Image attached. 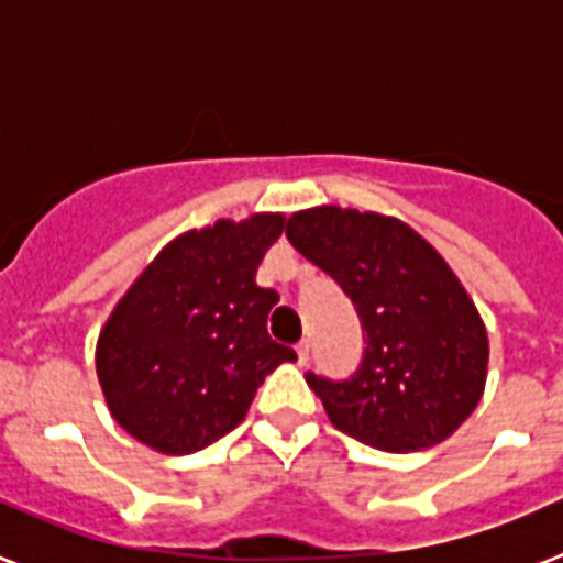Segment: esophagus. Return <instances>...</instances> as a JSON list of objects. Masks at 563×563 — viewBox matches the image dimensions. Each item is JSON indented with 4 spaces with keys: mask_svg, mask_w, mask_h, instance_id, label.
I'll return each mask as SVG.
<instances>
[{
    "mask_svg": "<svg viewBox=\"0 0 563 563\" xmlns=\"http://www.w3.org/2000/svg\"><path fill=\"white\" fill-rule=\"evenodd\" d=\"M296 352H298V363L305 366V363L310 361V341H301V343H298Z\"/></svg>",
    "mask_w": 563,
    "mask_h": 563,
    "instance_id": "esophagus-1",
    "label": "esophagus"
}]
</instances>
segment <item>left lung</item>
I'll return each instance as SVG.
<instances>
[{
	"label": "left lung",
	"mask_w": 563,
	"mask_h": 563,
	"mask_svg": "<svg viewBox=\"0 0 563 563\" xmlns=\"http://www.w3.org/2000/svg\"><path fill=\"white\" fill-rule=\"evenodd\" d=\"M285 233L335 278L363 327L355 375L307 372L332 426L395 454L454 434L485 391L487 332L449 262L406 222L355 208H307Z\"/></svg>",
	"instance_id": "1"
}]
</instances>
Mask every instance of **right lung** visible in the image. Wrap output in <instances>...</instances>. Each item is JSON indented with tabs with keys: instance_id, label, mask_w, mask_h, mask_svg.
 Wrapping results in <instances>:
<instances>
[{
	"instance_id": "add662e5",
	"label": "right lung",
	"mask_w": 563,
	"mask_h": 563,
	"mask_svg": "<svg viewBox=\"0 0 563 563\" xmlns=\"http://www.w3.org/2000/svg\"><path fill=\"white\" fill-rule=\"evenodd\" d=\"M282 213L220 220L172 239L103 324L96 369L112 417L163 454H194L245 420L290 346L267 335L276 290L256 267Z\"/></svg>"
}]
</instances>
